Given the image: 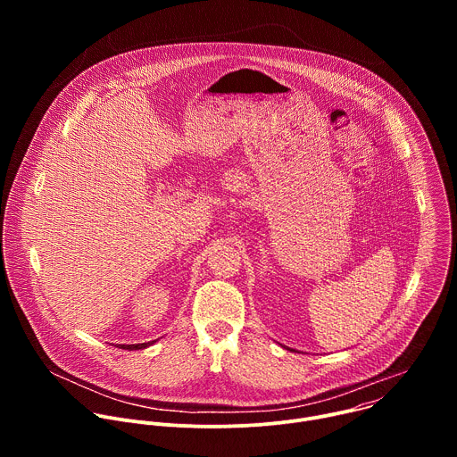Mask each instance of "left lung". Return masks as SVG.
I'll return each mask as SVG.
<instances>
[{
    "mask_svg": "<svg viewBox=\"0 0 457 457\" xmlns=\"http://www.w3.org/2000/svg\"><path fill=\"white\" fill-rule=\"evenodd\" d=\"M291 351H293V349H291Z\"/></svg>",
    "mask_w": 457,
    "mask_h": 457,
    "instance_id": "8db88e82",
    "label": "left lung"
}]
</instances>
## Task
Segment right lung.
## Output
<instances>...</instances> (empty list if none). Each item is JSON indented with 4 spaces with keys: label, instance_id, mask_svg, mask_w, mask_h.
Masks as SVG:
<instances>
[{
    "label": "right lung",
    "instance_id": "1",
    "mask_svg": "<svg viewBox=\"0 0 457 457\" xmlns=\"http://www.w3.org/2000/svg\"><path fill=\"white\" fill-rule=\"evenodd\" d=\"M157 340H152V342H146V344H129V345H126V344H119L117 347H120V349H124V351H139V349H146V347H150V345H154Z\"/></svg>",
    "mask_w": 457,
    "mask_h": 457
}]
</instances>
